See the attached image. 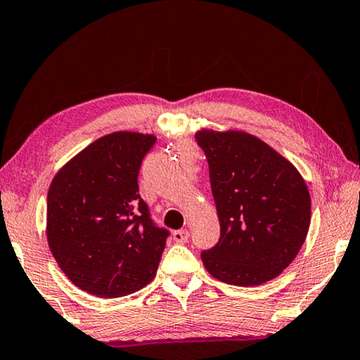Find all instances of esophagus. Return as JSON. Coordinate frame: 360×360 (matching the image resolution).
<instances>
[{
	"label": "esophagus",
	"instance_id": "1",
	"mask_svg": "<svg viewBox=\"0 0 360 360\" xmlns=\"http://www.w3.org/2000/svg\"><path fill=\"white\" fill-rule=\"evenodd\" d=\"M188 238H190V232H188L186 229H179L174 232V240L176 243H186Z\"/></svg>",
	"mask_w": 360,
	"mask_h": 360
}]
</instances>
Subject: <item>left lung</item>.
<instances>
[{
  "instance_id": "left-lung-1",
  "label": "left lung",
  "mask_w": 360,
  "mask_h": 360,
  "mask_svg": "<svg viewBox=\"0 0 360 360\" xmlns=\"http://www.w3.org/2000/svg\"><path fill=\"white\" fill-rule=\"evenodd\" d=\"M205 151L221 237L200 253L217 280L257 286L278 276L304 245L311 199L291 161L240 129L196 132Z\"/></svg>"
}]
</instances>
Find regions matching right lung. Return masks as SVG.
<instances>
[{"label":"right lung","mask_w":360,"mask_h":360,"mask_svg":"<svg viewBox=\"0 0 360 360\" xmlns=\"http://www.w3.org/2000/svg\"><path fill=\"white\" fill-rule=\"evenodd\" d=\"M155 141L153 134L110 132L71 158L50 184L49 248L82 291L123 297L155 278L169 232L151 221L137 185Z\"/></svg>","instance_id":"obj_1"}]
</instances>
